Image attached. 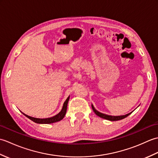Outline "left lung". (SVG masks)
I'll list each match as a JSON object with an SVG mask.
<instances>
[{
	"instance_id": "left-lung-1",
	"label": "left lung",
	"mask_w": 158,
	"mask_h": 158,
	"mask_svg": "<svg viewBox=\"0 0 158 158\" xmlns=\"http://www.w3.org/2000/svg\"><path fill=\"white\" fill-rule=\"evenodd\" d=\"M92 108L93 109L94 111V113H96V115L99 116L100 117H101V118H103V119H107V120H109V121H118V120H121V119H123L124 118H126V117L128 116L129 115H130L131 113H127L126 114V115H120V116H112V115H106V114H104V113H100L99 111H98L96 109H95L93 105H92Z\"/></svg>"
}]
</instances>
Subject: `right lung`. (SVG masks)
<instances>
[{
    "mask_svg": "<svg viewBox=\"0 0 158 158\" xmlns=\"http://www.w3.org/2000/svg\"><path fill=\"white\" fill-rule=\"evenodd\" d=\"M70 96H69L67 99L65 100V102H64V105L62 106V109L58 114H57L56 115L52 117H49V118H45V119H40V118H35V117H32L31 116H28L27 115H26L23 113H22L23 115H24L26 117H27L28 118L30 119H31L33 122L36 123H45V124H48V123H55L57 122H59V121L62 120L64 117L66 113V109H67V105H68V102L69 100Z\"/></svg>",
    "mask_w": 158,
    "mask_h": 158,
    "instance_id": "1",
    "label": "right lung"
}]
</instances>
